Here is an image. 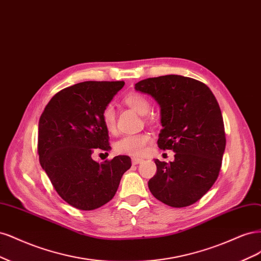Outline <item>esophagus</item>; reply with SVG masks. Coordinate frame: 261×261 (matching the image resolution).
<instances>
[{"label":"esophagus","mask_w":261,"mask_h":261,"mask_svg":"<svg viewBox=\"0 0 261 261\" xmlns=\"http://www.w3.org/2000/svg\"><path fill=\"white\" fill-rule=\"evenodd\" d=\"M141 162H142V159H140V158H132V164L133 165H138Z\"/></svg>","instance_id":"obj_1"}]
</instances>
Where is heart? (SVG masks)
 Returning a JSON list of instances; mask_svg holds the SVG:
<instances>
[{
	"mask_svg": "<svg viewBox=\"0 0 261 261\" xmlns=\"http://www.w3.org/2000/svg\"><path fill=\"white\" fill-rule=\"evenodd\" d=\"M124 104L134 109L140 115H146L150 111V103L148 98L138 92L128 94L123 98ZM102 120L105 128L109 132L116 130V112L113 105L108 104L102 113ZM152 141V137L147 132L139 134H128L115 143L116 153L121 155H129L139 157L145 153L146 146Z\"/></svg>",
	"mask_w": 261,
	"mask_h": 261,
	"instance_id": "1",
	"label": "heart"
}]
</instances>
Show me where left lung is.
Masks as SVG:
<instances>
[{"instance_id": "obj_1", "label": "left lung", "mask_w": 261, "mask_h": 261, "mask_svg": "<svg viewBox=\"0 0 261 261\" xmlns=\"http://www.w3.org/2000/svg\"><path fill=\"white\" fill-rule=\"evenodd\" d=\"M136 90L161 105L164 129L157 144L175 153L169 164L155 161L150 193L175 208L196 203L217 181L225 148L223 118L215 95L205 83L178 74L141 80Z\"/></svg>"}]
</instances>
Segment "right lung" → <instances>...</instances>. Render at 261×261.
<instances>
[{
  "label": "right lung",
  "mask_w": 261,
  "mask_h": 261,
  "mask_svg": "<svg viewBox=\"0 0 261 261\" xmlns=\"http://www.w3.org/2000/svg\"><path fill=\"white\" fill-rule=\"evenodd\" d=\"M124 81H85L61 90L45 106L39 120L40 164L57 194L80 210H93L111 200L131 158L116 156L98 164L95 148L108 150L104 108Z\"/></svg>",
  "instance_id": "right-lung-1"
}]
</instances>
